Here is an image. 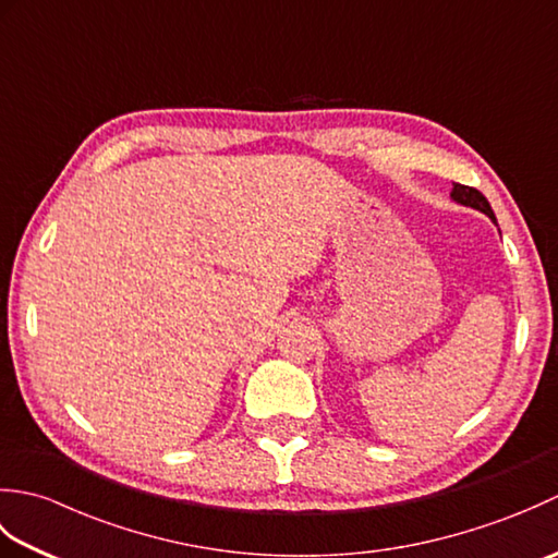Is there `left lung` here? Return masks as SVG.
<instances>
[{"label": "left lung", "mask_w": 558, "mask_h": 558, "mask_svg": "<svg viewBox=\"0 0 558 558\" xmlns=\"http://www.w3.org/2000/svg\"><path fill=\"white\" fill-rule=\"evenodd\" d=\"M450 198H453L456 204H462V206H470V208H475V210H482L484 216H489V218L496 222L494 210H492V206H489V201L484 198V194L477 192V189L465 186V184H453V192H450Z\"/></svg>", "instance_id": "obj_1"}]
</instances>
